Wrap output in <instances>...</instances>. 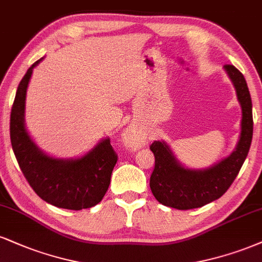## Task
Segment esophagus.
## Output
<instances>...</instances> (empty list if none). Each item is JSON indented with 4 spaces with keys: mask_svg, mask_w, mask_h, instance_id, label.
Here are the masks:
<instances>
[{
    "mask_svg": "<svg viewBox=\"0 0 262 262\" xmlns=\"http://www.w3.org/2000/svg\"><path fill=\"white\" fill-rule=\"evenodd\" d=\"M125 141L127 146H130L132 149H136L142 144V137L137 134L134 128H128L125 132Z\"/></svg>",
    "mask_w": 262,
    "mask_h": 262,
    "instance_id": "obj_1",
    "label": "esophagus"
}]
</instances>
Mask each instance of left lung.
Masks as SVG:
<instances>
[{"label": "left lung", "instance_id": "obj_1", "mask_svg": "<svg viewBox=\"0 0 262 262\" xmlns=\"http://www.w3.org/2000/svg\"><path fill=\"white\" fill-rule=\"evenodd\" d=\"M226 72L234 83L242 105V131L237 148L230 157L206 170H188L177 163L164 142L156 141L150 150L156 165L150 175L151 193L163 205L179 210L200 208L219 199L230 188L249 151L253 138V105L243 74L232 64Z\"/></svg>", "mask_w": 262, "mask_h": 262}]
</instances>
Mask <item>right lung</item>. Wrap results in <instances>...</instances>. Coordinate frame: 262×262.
<instances>
[{
	"instance_id": "add662e5",
	"label": "right lung",
	"mask_w": 262,
	"mask_h": 262,
	"mask_svg": "<svg viewBox=\"0 0 262 262\" xmlns=\"http://www.w3.org/2000/svg\"><path fill=\"white\" fill-rule=\"evenodd\" d=\"M41 59L29 68L15 93L9 122L13 151L23 175L42 200L69 210L92 208L108 190L118 154L109 138L76 160L53 159L35 146L25 130L24 103L32 69Z\"/></svg>"
}]
</instances>
